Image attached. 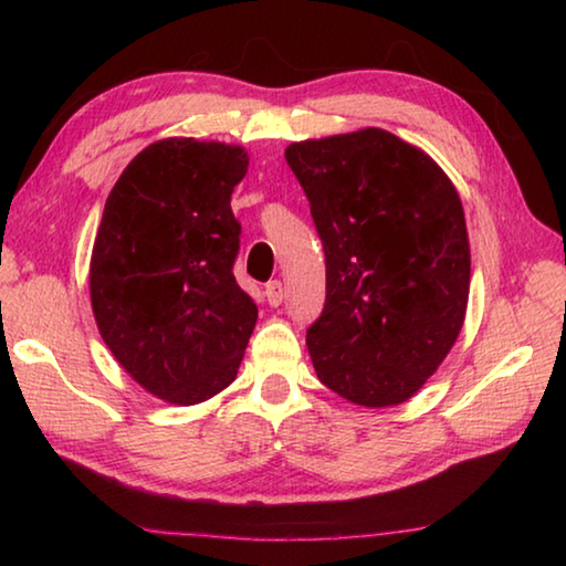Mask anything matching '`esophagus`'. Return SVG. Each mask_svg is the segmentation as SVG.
<instances>
[{
    "mask_svg": "<svg viewBox=\"0 0 566 566\" xmlns=\"http://www.w3.org/2000/svg\"><path fill=\"white\" fill-rule=\"evenodd\" d=\"M264 296H266V302H270L272 306H280V304H282V300H284V284H282L280 280L266 282V286H264Z\"/></svg>",
    "mask_w": 566,
    "mask_h": 566,
    "instance_id": "34e87169",
    "label": "esophagus"
}]
</instances>
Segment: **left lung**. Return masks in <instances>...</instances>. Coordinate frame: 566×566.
<instances>
[{
    "mask_svg": "<svg viewBox=\"0 0 566 566\" xmlns=\"http://www.w3.org/2000/svg\"><path fill=\"white\" fill-rule=\"evenodd\" d=\"M327 262L306 329L324 387L361 407L407 401L464 324L469 239L452 181L385 129L290 145Z\"/></svg>",
    "mask_w": 566,
    "mask_h": 566,
    "instance_id": "left-lung-1",
    "label": "left lung"
}]
</instances>
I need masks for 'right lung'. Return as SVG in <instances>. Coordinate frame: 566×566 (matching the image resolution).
I'll return each instance as SVG.
<instances>
[{
    "mask_svg": "<svg viewBox=\"0 0 566 566\" xmlns=\"http://www.w3.org/2000/svg\"><path fill=\"white\" fill-rule=\"evenodd\" d=\"M247 165L239 147L165 139L129 161L104 205L94 319L122 367L171 405L232 385L256 324L234 280L242 224L229 205Z\"/></svg>",
    "mask_w": 566,
    "mask_h": 566,
    "instance_id": "obj_1",
    "label": "right lung"
}]
</instances>
